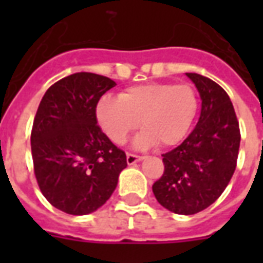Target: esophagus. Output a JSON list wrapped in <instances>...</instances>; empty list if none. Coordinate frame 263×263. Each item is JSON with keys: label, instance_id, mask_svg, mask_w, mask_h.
Returning <instances> with one entry per match:
<instances>
[{"label": "esophagus", "instance_id": "esophagus-1", "mask_svg": "<svg viewBox=\"0 0 263 263\" xmlns=\"http://www.w3.org/2000/svg\"><path fill=\"white\" fill-rule=\"evenodd\" d=\"M142 158H143V157L136 156V154H132V153H128V154H127V164L128 165H134V164H136V162H139Z\"/></svg>", "mask_w": 263, "mask_h": 263}]
</instances>
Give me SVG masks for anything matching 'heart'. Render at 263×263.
<instances>
[{
    "label": "heart",
    "instance_id": "obj_1",
    "mask_svg": "<svg viewBox=\"0 0 263 263\" xmlns=\"http://www.w3.org/2000/svg\"><path fill=\"white\" fill-rule=\"evenodd\" d=\"M198 111V97L190 84L147 83L121 91L119 99L102 98L97 105V120L109 139L123 144L136 128H143L136 146L179 143Z\"/></svg>",
    "mask_w": 263,
    "mask_h": 263
}]
</instances>
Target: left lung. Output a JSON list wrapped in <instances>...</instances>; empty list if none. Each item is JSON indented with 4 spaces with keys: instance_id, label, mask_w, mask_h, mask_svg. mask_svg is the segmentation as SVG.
I'll return each instance as SVG.
<instances>
[{
    "instance_id": "left-lung-1",
    "label": "left lung",
    "mask_w": 263,
    "mask_h": 263,
    "mask_svg": "<svg viewBox=\"0 0 263 263\" xmlns=\"http://www.w3.org/2000/svg\"><path fill=\"white\" fill-rule=\"evenodd\" d=\"M202 99L199 121L183 143L162 154L164 173L153 184L157 200L176 214H195L218 199L236 169L240 128L228 94L198 73H185Z\"/></svg>"
}]
</instances>
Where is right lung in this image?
Here are the masks:
<instances>
[{
    "label": "right lung",
    "mask_w": 263,
    "mask_h": 263,
    "mask_svg": "<svg viewBox=\"0 0 263 263\" xmlns=\"http://www.w3.org/2000/svg\"><path fill=\"white\" fill-rule=\"evenodd\" d=\"M116 83L79 72L43 95L31 131L34 173L43 196L61 212H95L115 191L127 166L125 153L97 124V105Z\"/></svg>",
    "instance_id": "obj_1"
}]
</instances>
